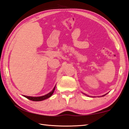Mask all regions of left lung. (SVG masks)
Wrapping results in <instances>:
<instances>
[{"mask_svg":"<svg viewBox=\"0 0 129 129\" xmlns=\"http://www.w3.org/2000/svg\"><path fill=\"white\" fill-rule=\"evenodd\" d=\"M107 93H106V94H105V95H102V96H105V95H106L107 94ZM83 94H84V95H86V96H88V95H86V93H83ZM92 97H93V96H92ZM93 97H94V96H93Z\"/></svg>","mask_w":129,"mask_h":129,"instance_id":"left-lung-1","label":"left lung"}]
</instances>
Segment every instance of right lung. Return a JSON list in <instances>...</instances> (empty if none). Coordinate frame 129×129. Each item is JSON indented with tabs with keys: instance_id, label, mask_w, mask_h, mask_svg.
Here are the masks:
<instances>
[{
	"instance_id": "add662e5",
	"label": "right lung",
	"mask_w": 129,
	"mask_h": 129,
	"mask_svg": "<svg viewBox=\"0 0 129 129\" xmlns=\"http://www.w3.org/2000/svg\"><path fill=\"white\" fill-rule=\"evenodd\" d=\"M55 87H56V85L55 86V87H53V90L48 93L47 94H46L45 95L43 96H25V95H22L23 96L25 97L27 99H29L30 100H32V101H34V102H39V101H42V100H44L45 99H48L50 97H51L52 95L53 94V92L55 90Z\"/></svg>"
}]
</instances>
